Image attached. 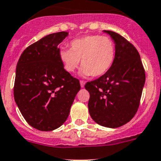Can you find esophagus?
<instances>
[{
	"mask_svg": "<svg viewBox=\"0 0 161 161\" xmlns=\"http://www.w3.org/2000/svg\"><path fill=\"white\" fill-rule=\"evenodd\" d=\"M80 85H81V87H84V85H85V81L81 80V81H80Z\"/></svg>",
	"mask_w": 161,
	"mask_h": 161,
	"instance_id": "34e87169",
	"label": "esophagus"
}]
</instances>
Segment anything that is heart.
<instances>
[{
    "instance_id": "obj_1",
    "label": "heart",
    "mask_w": 161,
    "mask_h": 161,
    "mask_svg": "<svg viewBox=\"0 0 161 161\" xmlns=\"http://www.w3.org/2000/svg\"><path fill=\"white\" fill-rule=\"evenodd\" d=\"M71 49L62 48L60 59L68 73H74L82 60L81 74L100 77L110 70L115 59V45L111 38L101 35H87L73 40Z\"/></svg>"
}]
</instances>
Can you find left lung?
<instances>
[{"label":"left lung","instance_id":"8db88e82","mask_svg":"<svg viewBox=\"0 0 161 161\" xmlns=\"http://www.w3.org/2000/svg\"><path fill=\"white\" fill-rule=\"evenodd\" d=\"M104 32L115 44V59L106 74L87 82L92 119L101 126L115 129L129 122L137 113L146 74L140 55L132 43L117 32Z\"/></svg>","mask_w":161,"mask_h":161}]
</instances>
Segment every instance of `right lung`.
Here are the masks:
<instances>
[{
    "instance_id": "1",
    "label": "right lung",
    "mask_w": 161,
    "mask_h": 161,
    "mask_svg": "<svg viewBox=\"0 0 161 161\" xmlns=\"http://www.w3.org/2000/svg\"><path fill=\"white\" fill-rule=\"evenodd\" d=\"M68 34L59 32L42 37L27 47L17 63L14 101L27 123L38 130L61 126L81 88L60 59L58 45Z\"/></svg>"
}]
</instances>
